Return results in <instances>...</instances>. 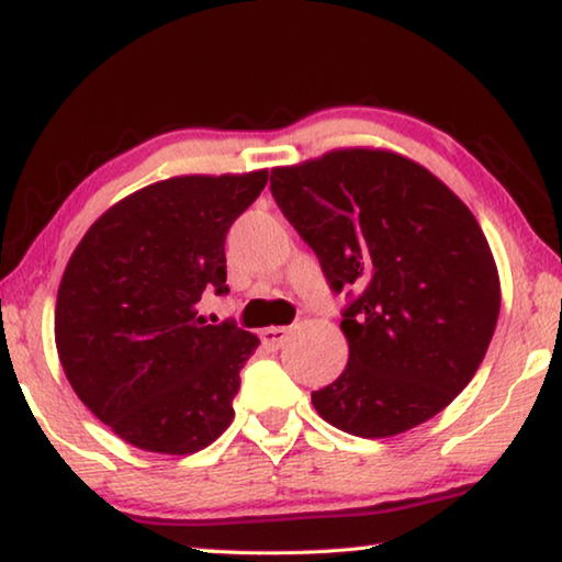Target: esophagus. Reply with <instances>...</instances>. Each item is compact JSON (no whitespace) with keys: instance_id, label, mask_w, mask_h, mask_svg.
I'll list each match as a JSON object with an SVG mask.
<instances>
[{"instance_id":"obj_1","label":"esophagus","mask_w":562,"mask_h":562,"mask_svg":"<svg viewBox=\"0 0 562 562\" xmlns=\"http://www.w3.org/2000/svg\"><path fill=\"white\" fill-rule=\"evenodd\" d=\"M288 335H290L288 327H265V329L260 331V339H262L268 347L278 349V347L284 345V341H288Z\"/></svg>"}]
</instances>
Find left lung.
<instances>
[{
    "label": "left lung",
    "mask_w": 562,
    "mask_h": 562,
    "mask_svg": "<svg viewBox=\"0 0 562 562\" xmlns=\"http://www.w3.org/2000/svg\"><path fill=\"white\" fill-rule=\"evenodd\" d=\"M270 190L329 290H347L349 361L312 392L317 414L361 439L429 422L471 382L498 322L496 262L473 213L414 160L369 148L274 168Z\"/></svg>",
    "instance_id": "8db88e82"
}]
</instances>
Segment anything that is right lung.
Here are the masks:
<instances>
[{"instance_id": "obj_1", "label": "right lung", "mask_w": 562, "mask_h": 562, "mask_svg": "<svg viewBox=\"0 0 562 562\" xmlns=\"http://www.w3.org/2000/svg\"><path fill=\"white\" fill-rule=\"evenodd\" d=\"M265 183L268 170L160 180L103 213L66 265L54 317L66 379L136 449L195 453L233 422L260 339L211 325L201 300L227 294V231Z\"/></svg>"}]
</instances>
